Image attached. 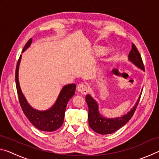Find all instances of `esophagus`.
<instances>
[{"instance_id":"obj_1","label":"esophagus","mask_w":159,"mask_h":159,"mask_svg":"<svg viewBox=\"0 0 159 159\" xmlns=\"http://www.w3.org/2000/svg\"><path fill=\"white\" fill-rule=\"evenodd\" d=\"M77 91L80 94L85 95L88 92V88L87 86L84 84H79L77 86Z\"/></svg>"}]
</instances>
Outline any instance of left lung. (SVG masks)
I'll return each instance as SVG.
<instances>
[{
    "mask_svg": "<svg viewBox=\"0 0 159 159\" xmlns=\"http://www.w3.org/2000/svg\"><path fill=\"white\" fill-rule=\"evenodd\" d=\"M128 60L133 63L134 66L138 67L142 71H144V66L142 57L135 45L132 44V49L128 55ZM142 94V93H141ZM141 94L137 100L136 103L127 114L120 117L107 118L100 114L99 111V105L90 95H87L85 100L88 106V124L93 130L97 133L101 134H111L127 123L133 116L138 105Z\"/></svg>",
    "mask_w": 159,
    "mask_h": 159,
    "instance_id": "left-lung-1",
    "label": "left lung"
}]
</instances>
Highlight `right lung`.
Instances as JSON below:
<instances>
[{"instance_id":"right-lung-1","label":"right lung","mask_w":159,"mask_h":159,"mask_svg":"<svg viewBox=\"0 0 159 159\" xmlns=\"http://www.w3.org/2000/svg\"><path fill=\"white\" fill-rule=\"evenodd\" d=\"M32 39H30L24 47L22 52L31 45ZM21 55L17 61L15 71V82L19 100L23 112L35 127L42 131L52 132L60 128L63 124L67 103L74 95L76 85L74 83L64 85L61 90L56 102L50 108L44 111L38 110L32 107L26 100L25 96L21 92L19 82V67H20Z\"/></svg>"}]
</instances>
